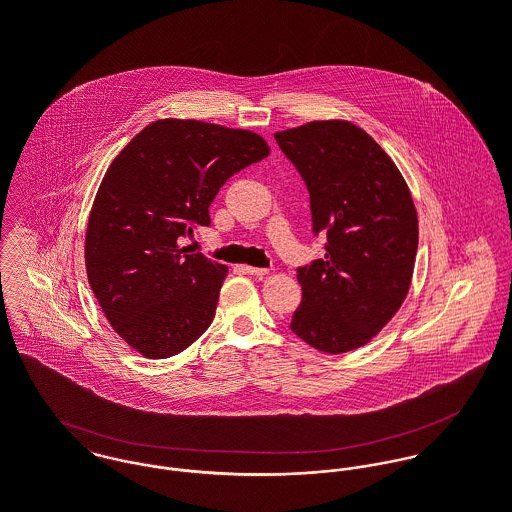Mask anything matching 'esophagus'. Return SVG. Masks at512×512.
Returning <instances> with one entry per match:
<instances>
[{"instance_id": "esophagus-1", "label": "esophagus", "mask_w": 512, "mask_h": 512, "mask_svg": "<svg viewBox=\"0 0 512 512\" xmlns=\"http://www.w3.org/2000/svg\"><path fill=\"white\" fill-rule=\"evenodd\" d=\"M244 272L250 274V276H258V278H262V276L268 274L266 268H254V266H244Z\"/></svg>"}]
</instances>
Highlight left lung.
I'll return each mask as SVG.
<instances>
[{
	"instance_id": "obj_1",
	"label": "left lung",
	"mask_w": 512,
	"mask_h": 512,
	"mask_svg": "<svg viewBox=\"0 0 512 512\" xmlns=\"http://www.w3.org/2000/svg\"><path fill=\"white\" fill-rule=\"evenodd\" d=\"M309 191L325 258L297 268L293 333L339 355L366 345L400 309L414 274L418 213L390 155L347 120H315L274 134Z\"/></svg>"
}]
</instances>
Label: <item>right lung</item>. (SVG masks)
Masks as SVG:
<instances>
[{"label":"right lung","mask_w":512,"mask_h":512,"mask_svg":"<svg viewBox=\"0 0 512 512\" xmlns=\"http://www.w3.org/2000/svg\"><path fill=\"white\" fill-rule=\"evenodd\" d=\"M266 140L201 120L146 126L110 163L86 226V276L114 331L147 359L185 351L213 323L228 268L179 246Z\"/></svg>","instance_id":"right-lung-1"}]
</instances>
